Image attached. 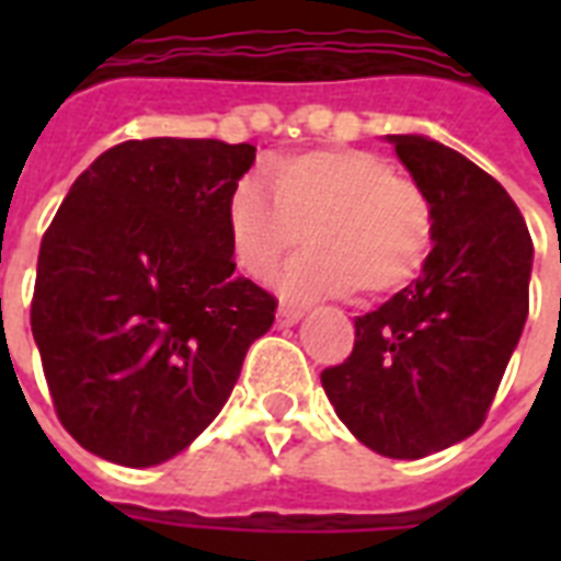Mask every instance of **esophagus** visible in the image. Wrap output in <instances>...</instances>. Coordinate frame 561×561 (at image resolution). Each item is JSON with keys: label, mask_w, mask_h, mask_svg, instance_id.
Returning a JSON list of instances; mask_svg holds the SVG:
<instances>
[{"label": "esophagus", "mask_w": 561, "mask_h": 561, "mask_svg": "<svg viewBox=\"0 0 561 561\" xmlns=\"http://www.w3.org/2000/svg\"><path fill=\"white\" fill-rule=\"evenodd\" d=\"M302 317H306V308L279 306V311H276V323H279V325H297Z\"/></svg>", "instance_id": "34e87169"}]
</instances>
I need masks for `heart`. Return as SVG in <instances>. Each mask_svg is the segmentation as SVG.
Returning <instances> with one entry per match:
<instances>
[{
    "instance_id": "obj_1",
    "label": "heart",
    "mask_w": 561,
    "mask_h": 561,
    "mask_svg": "<svg viewBox=\"0 0 561 561\" xmlns=\"http://www.w3.org/2000/svg\"><path fill=\"white\" fill-rule=\"evenodd\" d=\"M244 180L227 206L229 244L253 279H267L308 232L306 253L279 273L282 297H383L416 279L434 244L425 188L387 157L358 148L290 153Z\"/></svg>"
}]
</instances>
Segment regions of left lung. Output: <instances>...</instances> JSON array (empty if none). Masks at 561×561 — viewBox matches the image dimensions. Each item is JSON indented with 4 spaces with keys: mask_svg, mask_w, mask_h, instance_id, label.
Returning <instances> with one entry per match:
<instances>
[{
    "mask_svg": "<svg viewBox=\"0 0 561 561\" xmlns=\"http://www.w3.org/2000/svg\"><path fill=\"white\" fill-rule=\"evenodd\" d=\"M434 206L422 276L355 317V346L320 381L358 443L419 460L483 425L530 308L533 241L506 188L419 134L387 136Z\"/></svg>",
    "mask_w": 561,
    "mask_h": 561,
    "instance_id": "1",
    "label": "left lung"
}]
</instances>
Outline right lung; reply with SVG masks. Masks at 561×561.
Returning a JSON list of instances; mask_svg holds the SVG:
<instances>
[{
	"label": "right lung",
	"mask_w": 561,
	"mask_h": 561,
	"mask_svg": "<svg viewBox=\"0 0 561 561\" xmlns=\"http://www.w3.org/2000/svg\"><path fill=\"white\" fill-rule=\"evenodd\" d=\"M253 145L130 139L75 180L43 236L31 332L57 419L148 469L227 404L276 299L236 276L227 206Z\"/></svg>",
	"instance_id": "add662e5"
}]
</instances>
